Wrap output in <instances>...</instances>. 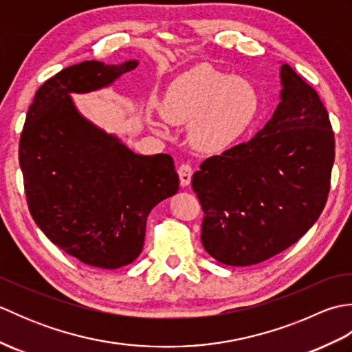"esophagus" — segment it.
Wrapping results in <instances>:
<instances>
[{
  "label": "esophagus",
  "instance_id": "obj_1",
  "mask_svg": "<svg viewBox=\"0 0 352 352\" xmlns=\"http://www.w3.org/2000/svg\"><path fill=\"white\" fill-rule=\"evenodd\" d=\"M178 175H180V183L183 188H186V186L190 184V180H192V174H193V169L190 164L188 163H183L178 166Z\"/></svg>",
  "mask_w": 352,
  "mask_h": 352
}]
</instances>
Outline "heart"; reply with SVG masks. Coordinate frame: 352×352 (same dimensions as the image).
Here are the masks:
<instances>
[{"instance_id": "heart-1", "label": "heart", "mask_w": 352, "mask_h": 352, "mask_svg": "<svg viewBox=\"0 0 352 352\" xmlns=\"http://www.w3.org/2000/svg\"><path fill=\"white\" fill-rule=\"evenodd\" d=\"M258 94L248 80L199 65L178 77L164 96L170 122L192 124V144L204 153H222L248 130L258 111ZM154 129L162 121L149 116Z\"/></svg>"}]
</instances>
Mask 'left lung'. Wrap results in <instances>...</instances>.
Instances as JSON below:
<instances>
[{
  "label": "left lung",
  "mask_w": 352,
  "mask_h": 352,
  "mask_svg": "<svg viewBox=\"0 0 352 352\" xmlns=\"http://www.w3.org/2000/svg\"><path fill=\"white\" fill-rule=\"evenodd\" d=\"M280 104L256 136L208 157L192 177L201 242L228 266H251L300 241L330 192L334 133L315 89L280 68Z\"/></svg>",
  "instance_id": "obj_1"
}]
</instances>
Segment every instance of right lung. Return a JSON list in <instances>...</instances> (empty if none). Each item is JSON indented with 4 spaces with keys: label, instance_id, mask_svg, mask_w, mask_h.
Segmentation results:
<instances>
[{
    "label": "right lung",
    "instance_id": "obj_1",
    "mask_svg": "<svg viewBox=\"0 0 352 352\" xmlns=\"http://www.w3.org/2000/svg\"><path fill=\"white\" fill-rule=\"evenodd\" d=\"M138 60H86L45 81L19 140L27 204L43 234L81 263L118 269L144 248L149 212L180 186L169 154L133 153L80 113L72 94L107 87Z\"/></svg>",
    "mask_w": 352,
    "mask_h": 352
}]
</instances>
